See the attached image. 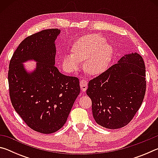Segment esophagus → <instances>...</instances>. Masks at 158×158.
Segmentation results:
<instances>
[{
  "mask_svg": "<svg viewBox=\"0 0 158 158\" xmlns=\"http://www.w3.org/2000/svg\"><path fill=\"white\" fill-rule=\"evenodd\" d=\"M80 87H81V89L82 91H85L87 89L88 87V82L85 79H83L80 80Z\"/></svg>",
  "mask_w": 158,
  "mask_h": 158,
  "instance_id": "esophagus-1",
  "label": "esophagus"
}]
</instances>
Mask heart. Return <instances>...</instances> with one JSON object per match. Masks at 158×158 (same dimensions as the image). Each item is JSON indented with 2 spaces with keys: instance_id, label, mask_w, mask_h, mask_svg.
I'll return each mask as SVG.
<instances>
[{
  "instance_id": "b5f03b06",
  "label": "heart",
  "mask_w": 158,
  "mask_h": 158,
  "mask_svg": "<svg viewBox=\"0 0 158 158\" xmlns=\"http://www.w3.org/2000/svg\"><path fill=\"white\" fill-rule=\"evenodd\" d=\"M111 45L106 43V39L100 34L87 35L74 43L73 53L63 58V65L69 71L77 70L80 61H85L88 73L97 74L107 69L113 56Z\"/></svg>"
}]
</instances>
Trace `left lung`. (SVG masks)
I'll return each mask as SVG.
<instances>
[{
	"label": "left lung",
	"mask_w": 158,
	"mask_h": 158,
	"mask_svg": "<svg viewBox=\"0 0 158 158\" xmlns=\"http://www.w3.org/2000/svg\"><path fill=\"white\" fill-rule=\"evenodd\" d=\"M146 68L137 53L125 55L90 79L86 94L98 124L118 129L132 121L142 104L146 89Z\"/></svg>",
	"instance_id": "obj_1"
}]
</instances>
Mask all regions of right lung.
I'll return each mask as SVG.
<instances>
[{
	"label": "right lung",
	"instance_id": "add662e5",
	"mask_svg": "<svg viewBox=\"0 0 158 158\" xmlns=\"http://www.w3.org/2000/svg\"><path fill=\"white\" fill-rule=\"evenodd\" d=\"M60 30L45 29L25 38L10 61L9 93L13 107L28 126L51 134L62 127L80 93L79 79L61 74L55 66L54 41ZM39 62L31 75L22 63Z\"/></svg>",
	"mask_w": 158,
	"mask_h": 158
}]
</instances>
